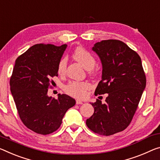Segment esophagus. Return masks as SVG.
I'll return each instance as SVG.
<instances>
[{
    "mask_svg": "<svg viewBox=\"0 0 160 160\" xmlns=\"http://www.w3.org/2000/svg\"><path fill=\"white\" fill-rule=\"evenodd\" d=\"M76 104H77V105H82V104H83V102H82V101H80L79 100H76Z\"/></svg>",
    "mask_w": 160,
    "mask_h": 160,
    "instance_id": "obj_1",
    "label": "esophagus"
}]
</instances>
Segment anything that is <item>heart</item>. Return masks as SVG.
<instances>
[{
    "instance_id": "obj_1",
    "label": "heart",
    "mask_w": 160,
    "mask_h": 160,
    "mask_svg": "<svg viewBox=\"0 0 160 160\" xmlns=\"http://www.w3.org/2000/svg\"><path fill=\"white\" fill-rule=\"evenodd\" d=\"M72 58L84 67L86 70H91L95 65V57L83 48H78L72 53ZM67 61L65 58L60 60L58 65V72L62 75L65 72ZM91 88L90 83L87 82H70L65 86V90L70 95L77 98H83L87 95V91Z\"/></svg>"
}]
</instances>
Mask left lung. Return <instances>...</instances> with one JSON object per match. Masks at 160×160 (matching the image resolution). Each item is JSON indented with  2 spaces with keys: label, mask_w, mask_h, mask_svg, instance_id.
<instances>
[{
  "label": "left lung",
  "mask_w": 160,
  "mask_h": 160,
  "mask_svg": "<svg viewBox=\"0 0 160 160\" xmlns=\"http://www.w3.org/2000/svg\"><path fill=\"white\" fill-rule=\"evenodd\" d=\"M92 50L102 66V80L95 95L108 93L105 102L91 103L94 113L86 120L88 128L101 135H112L130 125L146 86L141 58L118 40L96 42Z\"/></svg>",
  "instance_id": "obj_1"
}]
</instances>
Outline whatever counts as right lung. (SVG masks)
Returning a JSON list of instances; mask_svg holds the SVG:
<instances>
[{
    "label": "right lung",
    "instance_id": "right-lung-1",
    "mask_svg": "<svg viewBox=\"0 0 160 160\" xmlns=\"http://www.w3.org/2000/svg\"><path fill=\"white\" fill-rule=\"evenodd\" d=\"M66 48V44L32 45L16 59L10 80L20 118L28 128L40 135L56 131L67 110L75 105L74 99L65 94H58V99L48 95Z\"/></svg>",
    "mask_w": 160,
    "mask_h": 160
}]
</instances>
